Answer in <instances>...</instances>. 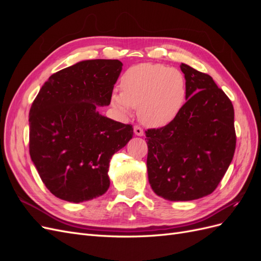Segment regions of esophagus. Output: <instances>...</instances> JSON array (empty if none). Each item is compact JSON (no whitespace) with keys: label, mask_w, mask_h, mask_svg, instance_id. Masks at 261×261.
Instances as JSON below:
<instances>
[{"label":"esophagus","mask_w":261,"mask_h":261,"mask_svg":"<svg viewBox=\"0 0 261 261\" xmlns=\"http://www.w3.org/2000/svg\"><path fill=\"white\" fill-rule=\"evenodd\" d=\"M134 133H135V135L137 136H143L144 135V130L139 126H134Z\"/></svg>","instance_id":"obj_1"}]
</instances>
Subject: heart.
Listing matches in <instances>:
<instances>
[{"label": "heart", "instance_id": "b5f03b06", "mask_svg": "<svg viewBox=\"0 0 261 261\" xmlns=\"http://www.w3.org/2000/svg\"><path fill=\"white\" fill-rule=\"evenodd\" d=\"M187 99V86L179 70L163 64L134 65L121 78V91L111 94V105L121 113L137 108L139 121L161 127L174 121Z\"/></svg>", "mask_w": 261, "mask_h": 261}]
</instances>
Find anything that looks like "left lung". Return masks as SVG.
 Returning a JSON list of instances; mask_svg holds the SVG:
<instances>
[{
  "instance_id": "obj_1",
  "label": "left lung",
  "mask_w": 261,
  "mask_h": 261,
  "mask_svg": "<svg viewBox=\"0 0 261 261\" xmlns=\"http://www.w3.org/2000/svg\"><path fill=\"white\" fill-rule=\"evenodd\" d=\"M187 101L174 121L146 130L148 179L173 201L211 194L232 162L236 146L231 100L208 74L180 64Z\"/></svg>"
}]
</instances>
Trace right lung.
<instances>
[{"mask_svg": "<svg viewBox=\"0 0 261 261\" xmlns=\"http://www.w3.org/2000/svg\"><path fill=\"white\" fill-rule=\"evenodd\" d=\"M118 60H87L59 70L29 112V153L43 184L60 199L83 202L110 186L112 155L132 139L130 124L101 115L122 70Z\"/></svg>", "mask_w": 261, "mask_h": 261, "instance_id": "1", "label": "right lung"}]
</instances>
